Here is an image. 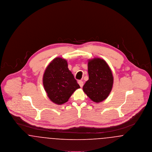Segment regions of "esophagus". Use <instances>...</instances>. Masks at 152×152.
<instances>
[{
    "label": "esophagus",
    "mask_w": 152,
    "mask_h": 152,
    "mask_svg": "<svg viewBox=\"0 0 152 152\" xmlns=\"http://www.w3.org/2000/svg\"><path fill=\"white\" fill-rule=\"evenodd\" d=\"M78 84H79L80 87H83L84 83H83V81H81V80H79V81H78Z\"/></svg>",
    "instance_id": "obj_1"
}]
</instances>
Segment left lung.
<instances>
[{
    "mask_svg": "<svg viewBox=\"0 0 152 152\" xmlns=\"http://www.w3.org/2000/svg\"><path fill=\"white\" fill-rule=\"evenodd\" d=\"M89 79L84 85L85 94L95 102L104 101L110 93L113 76L106 61L100 58H94L88 62Z\"/></svg>",
    "mask_w": 152,
    "mask_h": 152,
    "instance_id": "obj_1",
    "label": "left lung"
}]
</instances>
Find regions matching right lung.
<instances>
[{
	"instance_id": "add662e5",
	"label": "right lung",
	"mask_w": 152,
	"mask_h": 152,
	"mask_svg": "<svg viewBox=\"0 0 152 152\" xmlns=\"http://www.w3.org/2000/svg\"><path fill=\"white\" fill-rule=\"evenodd\" d=\"M43 83L49 99L58 105L68 101L73 93L80 88L69 70L66 60L61 58H54L47 66Z\"/></svg>"
}]
</instances>
